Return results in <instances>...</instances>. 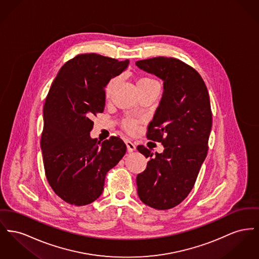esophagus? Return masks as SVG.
Instances as JSON below:
<instances>
[{
    "mask_svg": "<svg viewBox=\"0 0 259 259\" xmlns=\"http://www.w3.org/2000/svg\"><path fill=\"white\" fill-rule=\"evenodd\" d=\"M126 146H127V150H128L129 152H134L136 150V145L133 142H131V141L127 140L126 141Z\"/></svg>",
    "mask_w": 259,
    "mask_h": 259,
    "instance_id": "esophagus-1",
    "label": "esophagus"
}]
</instances>
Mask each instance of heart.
<instances>
[{
	"instance_id": "b5f03b06",
	"label": "heart",
	"mask_w": 259,
	"mask_h": 259,
	"mask_svg": "<svg viewBox=\"0 0 259 259\" xmlns=\"http://www.w3.org/2000/svg\"><path fill=\"white\" fill-rule=\"evenodd\" d=\"M117 81H118V79L116 77H113V78L109 79V81L107 82V86H106V89H105V93H106L107 97H109L111 95L114 87L117 84ZM152 84H157V82L154 79L150 78V77H143V78H140L137 81V87L149 86V85H152ZM122 126L129 133H134V132L137 131L138 123L134 121V120H132V119L124 120Z\"/></svg>"
}]
</instances>
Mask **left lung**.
Returning a JSON list of instances; mask_svg holds the SVG:
<instances>
[{"mask_svg": "<svg viewBox=\"0 0 259 259\" xmlns=\"http://www.w3.org/2000/svg\"><path fill=\"white\" fill-rule=\"evenodd\" d=\"M144 71L163 81V95L147 137L162 144V153L144 146L137 150L150 157L138 174V196L155 209H170L192 191L208 151L212 113L207 88L198 71L174 58L136 61Z\"/></svg>", "mask_w": 259, "mask_h": 259, "instance_id": "left-lung-1", "label": "left lung"}]
</instances>
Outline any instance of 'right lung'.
I'll return each mask as SVG.
<instances>
[{
	"label": "right lung",
	"instance_id": "right-lung-1",
	"mask_svg": "<svg viewBox=\"0 0 259 259\" xmlns=\"http://www.w3.org/2000/svg\"><path fill=\"white\" fill-rule=\"evenodd\" d=\"M128 64L94 53L78 55L62 65L47 96L41 137L47 180L70 204L86 205L99 198L107 171L126 152L120 138L101 143L90 132L93 116L104 111L107 82Z\"/></svg>",
	"mask_w": 259,
	"mask_h": 259
}]
</instances>
